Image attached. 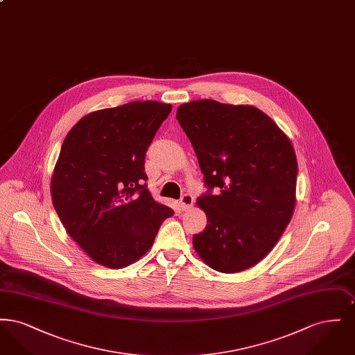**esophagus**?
<instances>
[{
	"mask_svg": "<svg viewBox=\"0 0 355 355\" xmlns=\"http://www.w3.org/2000/svg\"><path fill=\"white\" fill-rule=\"evenodd\" d=\"M193 205H194V197H193L191 194L186 193V194H184V196L181 197V200H180V206H181V209H182V210H187V209H190Z\"/></svg>",
	"mask_w": 355,
	"mask_h": 355,
	"instance_id": "esophagus-1",
	"label": "esophagus"
}]
</instances>
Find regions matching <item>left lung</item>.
Returning a JSON list of instances; mask_svg holds the SVG:
<instances>
[{"instance_id": "left-lung-1", "label": "left lung", "mask_w": 355, "mask_h": 355, "mask_svg": "<svg viewBox=\"0 0 355 355\" xmlns=\"http://www.w3.org/2000/svg\"><path fill=\"white\" fill-rule=\"evenodd\" d=\"M177 121L207 189L197 198L207 226L193 236L194 249L214 270H246L268 255L291 220L298 174L291 142L248 105L189 102Z\"/></svg>"}]
</instances>
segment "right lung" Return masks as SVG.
<instances>
[{
    "mask_svg": "<svg viewBox=\"0 0 355 355\" xmlns=\"http://www.w3.org/2000/svg\"><path fill=\"white\" fill-rule=\"evenodd\" d=\"M171 105L135 101L80 119L69 132L51 178L54 209L93 261L125 268L152 248L174 211L153 200L145 155Z\"/></svg>",
    "mask_w": 355,
    "mask_h": 355,
    "instance_id": "right-lung-1",
    "label": "right lung"
}]
</instances>
